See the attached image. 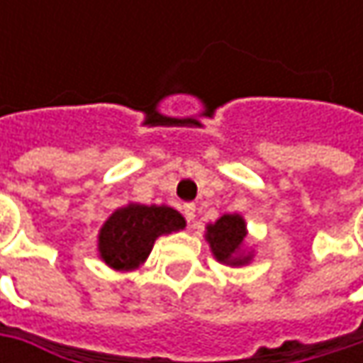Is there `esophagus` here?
<instances>
[{"instance_id":"obj_1","label":"esophagus","mask_w":363,"mask_h":363,"mask_svg":"<svg viewBox=\"0 0 363 363\" xmlns=\"http://www.w3.org/2000/svg\"><path fill=\"white\" fill-rule=\"evenodd\" d=\"M184 216H186L188 222H194V220H196V206H194V203H186V206H184Z\"/></svg>"}]
</instances>
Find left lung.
<instances>
[{
    "instance_id": "left-lung-1",
    "label": "left lung",
    "mask_w": 363,
    "mask_h": 363,
    "mask_svg": "<svg viewBox=\"0 0 363 363\" xmlns=\"http://www.w3.org/2000/svg\"><path fill=\"white\" fill-rule=\"evenodd\" d=\"M246 238V222L238 214H224L214 222L206 226V240L212 248V255L216 260L230 264V267H240L248 264L252 255H244L242 244Z\"/></svg>"
}]
</instances>
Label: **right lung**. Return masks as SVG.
<instances>
[{
	"label": "right lung",
	"instance_id": "obj_1",
	"mask_svg": "<svg viewBox=\"0 0 363 363\" xmlns=\"http://www.w3.org/2000/svg\"><path fill=\"white\" fill-rule=\"evenodd\" d=\"M182 228L186 220L169 206L127 203L115 210L99 232V257L115 271H133L145 262L161 234Z\"/></svg>",
	"mask_w": 363,
	"mask_h": 363
}]
</instances>
